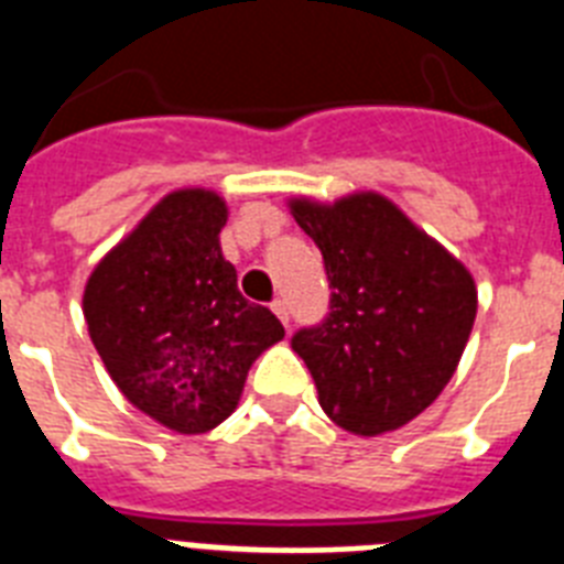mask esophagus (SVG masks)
Here are the masks:
<instances>
[{"mask_svg":"<svg viewBox=\"0 0 564 564\" xmlns=\"http://www.w3.org/2000/svg\"><path fill=\"white\" fill-rule=\"evenodd\" d=\"M272 313L281 318L283 327H290V310H286V301H281V297H274L272 301Z\"/></svg>","mask_w":564,"mask_h":564,"instance_id":"34e87169","label":"esophagus"}]
</instances>
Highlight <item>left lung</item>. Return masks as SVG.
<instances>
[{
  "label": "left lung",
  "instance_id": "obj_1",
  "mask_svg": "<svg viewBox=\"0 0 564 564\" xmlns=\"http://www.w3.org/2000/svg\"><path fill=\"white\" fill-rule=\"evenodd\" d=\"M292 217L329 281V313L297 329L292 350L333 423L361 437L393 432L455 373L478 313L473 274L379 194L295 199Z\"/></svg>",
  "mask_w": 564,
  "mask_h": 564
}]
</instances>
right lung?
I'll return each instance as SVG.
<instances>
[{
  "label": "right lung",
  "mask_w": 564,
  "mask_h": 564,
  "mask_svg": "<svg viewBox=\"0 0 564 564\" xmlns=\"http://www.w3.org/2000/svg\"><path fill=\"white\" fill-rule=\"evenodd\" d=\"M226 203L167 194L100 260L84 292L95 350L121 393L178 434H203L240 402L251 361L283 338L269 306L237 290L223 258Z\"/></svg>",
  "instance_id": "right-lung-1"
}]
</instances>
